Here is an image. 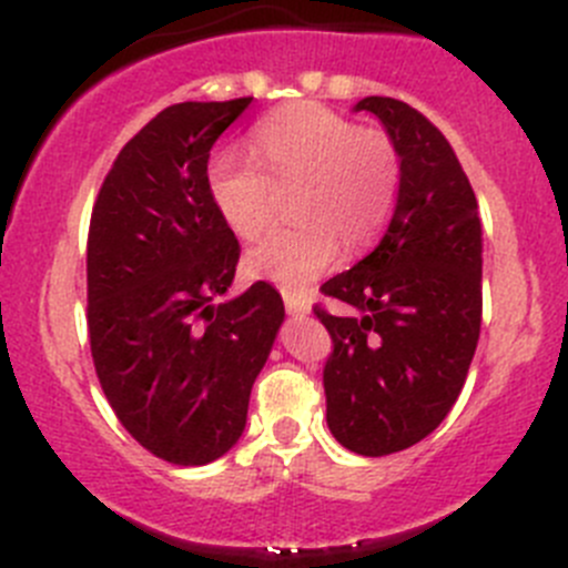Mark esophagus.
<instances>
[{"label":"esophagus","instance_id":"obj_1","mask_svg":"<svg viewBox=\"0 0 568 568\" xmlns=\"http://www.w3.org/2000/svg\"><path fill=\"white\" fill-rule=\"evenodd\" d=\"M284 306L286 312L295 314V317H303V314L312 312V301L301 295H292V292H284Z\"/></svg>","mask_w":568,"mask_h":568}]
</instances>
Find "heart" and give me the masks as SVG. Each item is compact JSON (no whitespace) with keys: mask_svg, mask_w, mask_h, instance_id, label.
<instances>
[{"mask_svg":"<svg viewBox=\"0 0 568 568\" xmlns=\"http://www.w3.org/2000/svg\"><path fill=\"white\" fill-rule=\"evenodd\" d=\"M271 181L297 182L295 223L251 251L248 271L295 292L336 265L339 243L362 251L381 237L400 190V156L381 129L301 101L262 118L251 151L223 145L206 162V195L234 237L251 243L271 226Z\"/></svg>","mask_w":568,"mask_h":568,"instance_id":"obj_1","label":"heart"}]
</instances>
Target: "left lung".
I'll return each instance as SVG.
<instances>
[{
  "mask_svg": "<svg viewBox=\"0 0 568 568\" xmlns=\"http://www.w3.org/2000/svg\"><path fill=\"white\" fill-rule=\"evenodd\" d=\"M400 156V190L373 254L320 290L347 306H314L334 339L323 369L325 419L342 447L389 456L439 428L473 364L483 314L477 199L445 134L406 101L367 95Z\"/></svg>",
  "mask_w": 568,
  "mask_h": 568,
  "instance_id": "8db88e82",
  "label": "left lung"
}]
</instances>
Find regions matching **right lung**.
<instances>
[{
  "label": "right lung",
  "instance_id": "obj_1",
  "mask_svg": "<svg viewBox=\"0 0 568 568\" xmlns=\"http://www.w3.org/2000/svg\"><path fill=\"white\" fill-rule=\"evenodd\" d=\"M251 99L182 101L112 162L88 232V334L95 375L149 453L201 467L232 450L284 301L267 282L226 297L240 243L206 195L215 140Z\"/></svg>",
  "mask_w": 568,
  "mask_h": 568
}]
</instances>
